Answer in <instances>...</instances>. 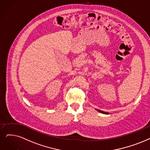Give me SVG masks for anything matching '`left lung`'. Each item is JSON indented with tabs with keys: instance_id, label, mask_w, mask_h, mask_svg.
Returning <instances> with one entry per match:
<instances>
[{
	"instance_id": "left-lung-1",
	"label": "left lung",
	"mask_w": 150,
	"mask_h": 150,
	"mask_svg": "<svg viewBox=\"0 0 150 150\" xmlns=\"http://www.w3.org/2000/svg\"><path fill=\"white\" fill-rule=\"evenodd\" d=\"M98 112H101V113H103V114H106V115H108V112H105V111H101V110H97Z\"/></svg>"
}]
</instances>
